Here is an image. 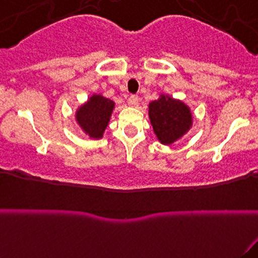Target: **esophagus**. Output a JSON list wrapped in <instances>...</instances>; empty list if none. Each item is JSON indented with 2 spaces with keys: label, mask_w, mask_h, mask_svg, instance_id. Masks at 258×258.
<instances>
[{
  "label": "esophagus",
  "mask_w": 258,
  "mask_h": 258,
  "mask_svg": "<svg viewBox=\"0 0 258 258\" xmlns=\"http://www.w3.org/2000/svg\"><path fill=\"white\" fill-rule=\"evenodd\" d=\"M137 103H138V97H137V96H135V94H132V96H130V98H128V105L136 106V105H137Z\"/></svg>",
  "instance_id": "obj_1"
}]
</instances>
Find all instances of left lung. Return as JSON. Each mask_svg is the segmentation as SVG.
<instances>
[{
	"label": "left lung",
	"instance_id": "left-lung-1",
	"mask_svg": "<svg viewBox=\"0 0 258 258\" xmlns=\"http://www.w3.org/2000/svg\"><path fill=\"white\" fill-rule=\"evenodd\" d=\"M149 119L160 143L170 146L182 138L193 125L190 109L182 100L161 94L149 103Z\"/></svg>",
	"mask_w": 258,
	"mask_h": 258
}]
</instances>
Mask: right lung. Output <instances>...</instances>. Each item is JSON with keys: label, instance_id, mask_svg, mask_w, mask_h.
I'll return each instance as SVG.
<instances>
[{"label": "right lung", "instance_id": "right-lung-1", "mask_svg": "<svg viewBox=\"0 0 258 258\" xmlns=\"http://www.w3.org/2000/svg\"><path fill=\"white\" fill-rule=\"evenodd\" d=\"M115 103L102 94H93L76 111V121L82 131L91 138L103 137L105 128L110 121Z\"/></svg>", "mask_w": 258, "mask_h": 258}]
</instances>
